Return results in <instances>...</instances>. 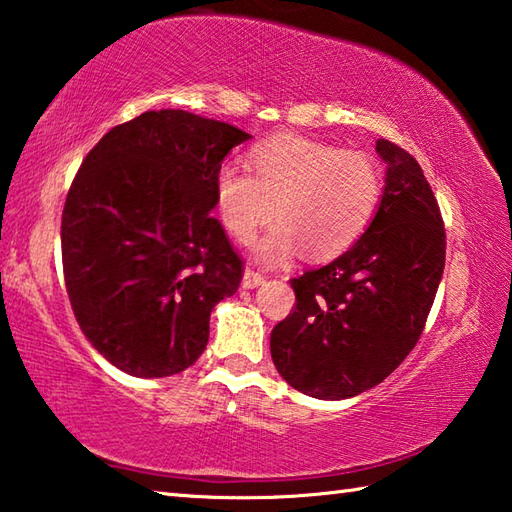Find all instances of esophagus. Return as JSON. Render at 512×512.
<instances>
[{
  "instance_id": "obj_1",
  "label": "esophagus",
  "mask_w": 512,
  "mask_h": 512,
  "mask_svg": "<svg viewBox=\"0 0 512 512\" xmlns=\"http://www.w3.org/2000/svg\"><path fill=\"white\" fill-rule=\"evenodd\" d=\"M263 283H265V276L263 274L256 272V269H252V267L245 269V274H243V287L245 289H254V287L263 285Z\"/></svg>"
}]
</instances>
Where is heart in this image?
<instances>
[{"mask_svg": "<svg viewBox=\"0 0 512 512\" xmlns=\"http://www.w3.org/2000/svg\"><path fill=\"white\" fill-rule=\"evenodd\" d=\"M254 173L238 162L216 171L218 216L240 243L278 223L256 243L265 263H283L298 247L325 260L347 252L370 229L383 198V169L363 151L285 136L252 149Z\"/></svg>", "mask_w": 512, "mask_h": 512, "instance_id": "1", "label": "heart"}]
</instances>
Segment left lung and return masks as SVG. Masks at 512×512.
Listing matches in <instances>:
<instances>
[{"label":"left lung","mask_w":512,"mask_h":512,"mask_svg":"<svg viewBox=\"0 0 512 512\" xmlns=\"http://www.w3.org/2000/svg\"><path fill=\"white\" fill-rule=\"evenodd\" d=\"M388 165L370 229L318 269L292 278L296 307L272 330V359L294 390L341 401L379 385L412 352L446 265V231L408 151L376 140Z\"/></svg>","instance_id":"1"}]
</instances>
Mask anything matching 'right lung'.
I'll return each instance as SVG.
<instances>
[{
	"label": "right lung",
	"instance_id": "right-lung-1",
	"mask_svg": "<svg viewBox=\"0 0 512 512\" xmlns=\"http://www.w3.org/2000/svg\"><path fill=\"white\" fill-rule=\"evenodd\" d=\"M252 136L189 111H147L84 158L62 214L73 314L91 345L131 376L160 379L198 361L216 303L243 260L211 216L227 153Z\"/></svg>",
	"mask_w": 512,
	"mask_h": 512
}]
</instances>
